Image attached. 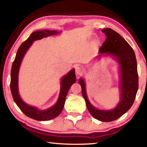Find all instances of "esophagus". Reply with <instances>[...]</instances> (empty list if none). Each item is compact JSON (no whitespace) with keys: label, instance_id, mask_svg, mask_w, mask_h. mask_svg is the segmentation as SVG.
I'll list each match as a JSON object with an SVG mask.
<instances>
[{"label":"esophagus","instance_id":"34e87169","mask_svg":"<svg viewBox=\"0 0 147 147\" xmlns=\"http://www.w3.org/2000/svg\"><path fill=\"white\" fill-rule=\"evenodd\" d=\"M75 73H76V75L77 77H79L80 76L82 75V74L83 73V71H82V69L81 67H76L75 68Z\"/></svg>","mask_w":147,"mask_h":147}]
</instances>
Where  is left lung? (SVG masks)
I'll return each instance as SVG.
<instances>
[{
  "instance_id": "left-lung-1",
  "label": "left lung",
  "mask_w": 147,
  "mask_h": 147,
  "mask_svg": "<svg viewBox=\"0 0 147 147\" xmlns=\"http://www.w3.org/2000/svg\"><path fill=\"white\" fill-rule=\"evenodd\" d=\"M102 32L106 35V40L99 49L100 54L98 57L104 53L111 54L119 62L121 70L120 102L116 108L110 110L96 109L88 100L84 80L80 78L78 82L82 87V93L91 115L100 121L110 122L120 117L133 105L139 86L138 67L133 49L120 34L111 28L102 29Z\"/></svg>"
}]
</instances>
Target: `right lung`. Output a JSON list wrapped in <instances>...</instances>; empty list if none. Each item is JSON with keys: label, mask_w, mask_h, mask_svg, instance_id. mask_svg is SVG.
<instances>
[{"label": "right lung", "mask_w": 147, "mask_h": 147, "mask_svg": "<svg viewBox=\"0 0 147 147\" xmlns=\"http://www.w3.org/2000/svg\"><path fill=\"white\" fill-rule=\"evenodd\" d=\"M56 30L49 31L48 30H38L32 33L29 38L21 45L17 51L16 58L13 62L11 70L10 89L12 96L17 106L23 111L24 115L30 118L37 121H49L58 117L63 110L65 101L71 86L76 82V75L74 69L64 76L61 81V90L58 100L54 106L46 110H39L35 107L29 106L22 100L18 92V73L20 65L24 54L28 49L33 41L41 39L45 37L58 34Z\"/></svg>", "instance_id": "right-lung-1"}]
</instances>
